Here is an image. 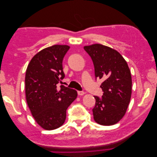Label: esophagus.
<instances>
[{
	"instance_id": "1",
	"label": "esophagus",
	"mask_w": 157,
	"mask_h": 157,
	"mask_svg": "<svg viewBox=\"0 0 157 157\" xmlns=\"http://www.w3.org/2000/svg\"><path fill=\"white\" fill-rule=\"evenodd\" d=\"M77 93L78 96H83V95L85 94V92H84L83 91H78Z\"/></svg>"
}]
</instances>
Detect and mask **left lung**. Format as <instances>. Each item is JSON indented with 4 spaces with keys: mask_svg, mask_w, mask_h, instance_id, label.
<instances>
[{
    "mask_svg": "<svg viewBox=\"0 0 157 157\" xmlns=\"http://www.w3.org/2000/svg\"><path fill=\"white\" fill-rule=\"evenodd\" d=\"M91 57L96 78H102L103 94L96 99L92 109L94 119L99 124H115L124 117L130 101L132 76L126 60L119 52L100 44L84 46Z\"/></svg>",
    "mask_w": 157,
    "mask_h": 157,
    "instance_id": "1",
    "label": "left lung"
}]
</instances>
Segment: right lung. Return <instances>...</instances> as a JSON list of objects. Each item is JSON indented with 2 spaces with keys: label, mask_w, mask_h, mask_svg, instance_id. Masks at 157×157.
Wrapping results in <instances>:
<instances>
[{
  "label": "right lung",
  "mask_w": 157,
  "mask_h": 157,
  "mask_svg": "<svg viewBox=\"0 0 157 157\" xmlns=\"http://www.w3.org/2000/svg\"><path fill=\"white\" fill-rule=\"evenodd\" d=\"M70 47L54 45L34 56L25 74V96L28 107L37 124L52 130L63 124L66 110L77 97V92L57 84L65 77L62 62Z\"/></svg>",
  "instance_id": "1"
}]
</instances>
